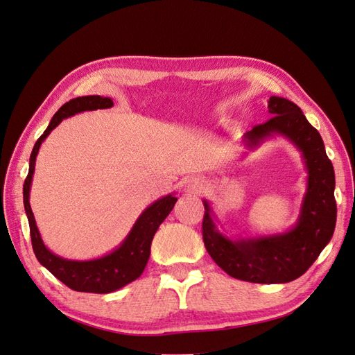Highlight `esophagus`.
Returning a JSON list of instances; mask_svg holds the SVG:
<instances>
[{
    "instance_id": "esophagus-1",
    "label": "esophagus",
    "mask_w": 355,
    "mask_h": 355,
    "mask_svg": "<svg viewBox=\"0 0 355 355\" xmlns=\"http://www.w3.org/2000/svg\"><path fill=\"white\" fill-rule=\"evenodd\" d=\"M186 187L191 193H200L205 190V180L200 177H190L186 182Z\"/></svg>"
}]
</instances>
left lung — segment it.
Returning <instances> with one entry per match:
<instances>
[{
    "instance_id": "left-lung-1",
    "label": "left lung",
    "mask_w": 355,
    "mask_h": 355,
    "mask_svg": "<svg viewBox=\"0 0 355 355\" xmlns=\"http://www.w3.org/2000/svg\"><path fill=\"white\" fill-rule=\"evenodd\" d=\"M268 108L273 116L254 125L244 141L254 148L266 137L281 135L303 155L307 191L295 227L284 234L231 240L219 232L212 207L203 200L202 232L207 253L230 277L254 284H284L306 273L332 239L336 224L335 173L319 131L294 102L270 96Z\"/></svg>"
}]
</instances>
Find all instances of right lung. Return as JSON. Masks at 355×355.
<instances>
[{"label":"right lung","instance_id":"1","mask_svg":"<svg viewBox=\"0 0 355 355\" xmlns=\"http://www.w3.org/2000/svg\"><path fill=\"white\" fill-rule=\"evenodd\" d=\"M112 105V99L103 98L99 95L74 98L67 103H64L55 112V115L52 116V120L48 128L44 131V135L35 143L29 161V174L26 177L23 186L24 211L29 220L32 247L36 259L39 260V263L45 266L57 279H60L62 284L78 293L108 294L120 290V288L130 282L136 281L143 273L144 268H146L155 232L159 228L164 219L169 215V212L173 211V207L177 202V198H174L173 194H168L165 198L156 200L155 203L148 206L139 216L136 224L131 228L130 234L121 243V245L103 257L85 261L67 260L49 252L45 247L41 239V234L37 231L35 216L29 203L31 184L35 173V161L39 148H41V144L46 139V136L64 120V118H69L83 111L111 108Z\"/></svg>","mask_w":355,"mask_h":355}]
</instances>
